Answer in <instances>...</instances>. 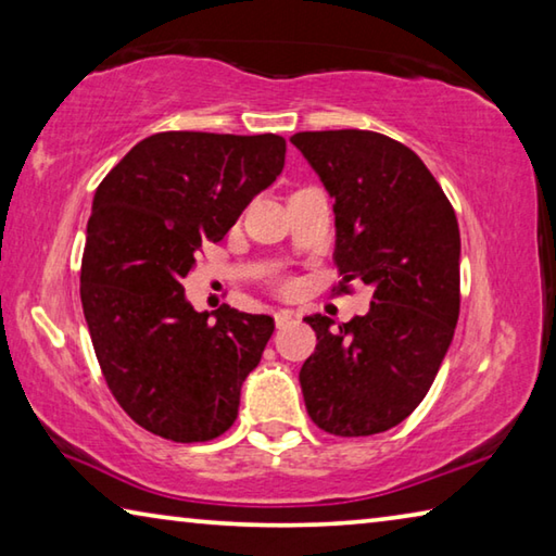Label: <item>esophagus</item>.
<instances>
[{
    "mask_svg": "<svg viewBox=\"0 0 556 556\" xmlns=\"http://www.w3.org/2000/svg\"><path fill=\"white\" fill-rule=\"evenodd\" d=\"M296 318V314L291 312V308H279V312L275 314V324H277V328H281V326H287V324H291Z\"/></svg>",
    "mask_w": 556,
    "mask_h": 556,
    "instance_id": "esophagus-1",
    "label": "esophagus"
}]
</instances>
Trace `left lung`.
Listing matches in <instances>:
<instances>
[{
	"label": "left lung",
	"instance_id": "left-lung-1",
	"mask_svg": "<svg viewBox=\"0 0 556 556\" xmlns=\"http://www.w3.org/2000/svg\"><path fill=\"white\" fill-rule=\"evenodd\" d=\"M289 142L333 199L343 281L372 287L365 316L304 318L316 331L299 372L306 412L328 434H380L417 409L454 341L456 213L425 162L378 131H299Z\"/></svg>",
	"mask_w": 556,
	"mask_h": 556
}]
</instances>
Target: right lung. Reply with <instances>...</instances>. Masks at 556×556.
Instances as JSON below:
<instances>
[{"label":"right lung","mask_w":556,"mask_h":556,"mask_svg":"<svg viewBox=\"0 0 556 556\" xmlns=\"http://www.w3.org/2000/svg\"><path fill=\"white\" fill-rule=\"evenodd\" d=\"M279 135L159 131L102 178L80 267L83 314L100 370L139 427L208 441L238 419L275 318L223 304L199 314L181 279L205 242L285 168Z\"/></svg>","instance_id":"1"}]
</instances>
